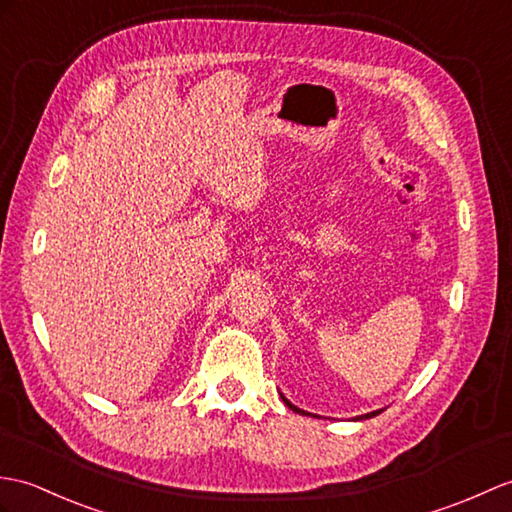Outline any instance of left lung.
I'll return each mask as SVG.
<instances>
[{
  "mask_svg": "<svg viewBox=\"0 0 512 512\" xmlns=\"http://www.w3.org/2000/svg\"><path fill=\"white\" fill-rule=\"evenodd\" d=\"M283 401H285V403H288V406H290V408H292L294 412H299V414H305L303 410H299V408H296V406H292V403H290L288 399H285V397H283ZM375 414H379V410H375V412H371V414H364V417H360V419H371V417H375Z\"/></svg>",
  "mask_w": 512,
  "mask_h": 512,
  "instance_id": "obj_1",
  "label": "left lung"
}]
</instances>
